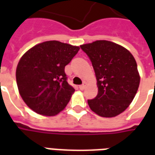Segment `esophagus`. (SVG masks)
Instances as JSON below:
<instances>
[{"label":"esophagus","instance_id":"obj_1","mask_svg":"<svg viewBox=\"0 0 155 155\" xmlns=\"http://www.w3.org/2000/svg\"><path fill=\"white\" fill-rule=\"evenodd\" d=\"M85 86H86V84H85V83H84V84H82L81 85H80V86H79V88H80V90H84V88H85Z\"/></svg>","mask_w":155,"mask_h":155}]
</instances>
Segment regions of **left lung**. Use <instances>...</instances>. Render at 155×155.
<instances>
[{"label": "left lung", "instance_id": "1", "mask_svg": "<svg viewBox=\"0 0 155 155\" xmlns=\"http://www.w3.org/2000/svg\"><path fill=\"white\" fill-rule=\"evenodd\" d=\"M91 60L97 80L98 94L88 104L101 117H114L129 107L138 91L137 63L127 49L108 41L81 45Z\"/></svg>", "mask_w": 155, "mask_h": 155}]
</instances>
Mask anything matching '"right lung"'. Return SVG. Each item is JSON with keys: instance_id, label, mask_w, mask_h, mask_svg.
<instances>
[{"instance_id": "add662e5", "label": "right lung", "mask_w": 155, "mask_h": 155, "mask_svg": "<svg viewBox=\"0 0 155 155\" xmlns=\"http://www.w3.org/2000/svg\"><path fill=\"white\" fill-rule=\"evenodd\" d=\"M79 50V46L50 41L22 55L15 72L16 83L24 102L35 113L53 116L67 105L74 89L68 84L64 67Z\"/></svg>"}]
</instances>
